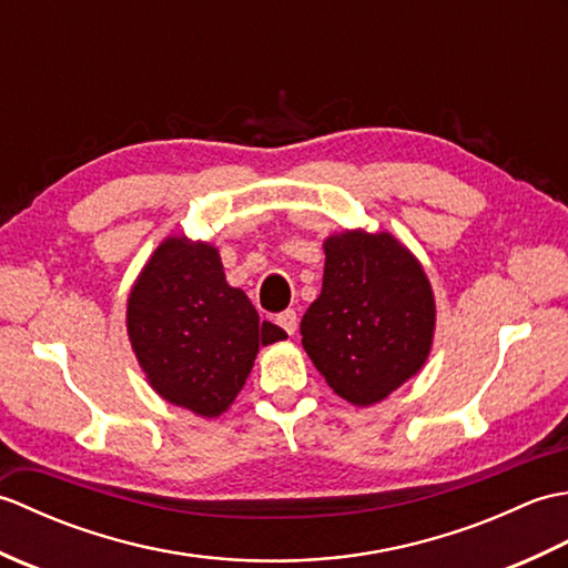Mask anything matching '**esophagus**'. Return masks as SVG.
Here are the masks:
<instances>
[{"label":"esophagus","instance_id":"esophagus-1","mask_svg":"<svg viewBox=\"0 0 568 568\" xmlns=\"http://www.w3.org/2000/svg\"><path fill=\"white\" fill-rule=\"evenodd\" d=\"M275 322L281 324V327L287 334H295V329H297V312L295 310H285V312H281V315H277Z\"/></svg>","mask_w":568,"mask_h":568}]
</instances>
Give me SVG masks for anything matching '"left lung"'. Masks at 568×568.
Listing matches in <instances>:
<instances>
[{"label":"left lung","instance_id":"1","mask_svg":"<svg viewBox=\"0 0 568 568\" xmlns=\"http://www.w3.org/2000/svg\"><path fill=\"white\" fill-rule=\"evenodd\" d=\"M322 293L300 322L303 346L329 388L373 405L415 376L434 336V297L422 265L390 234L324 241Z\"/></svg>","mask_w":568,"mask_h":568}]
</instances>
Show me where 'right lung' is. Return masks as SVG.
Returning <instances> with one entry per match:
<instances>
[{
    "label": "right lung",
    "mask_w": 568,
    "mask_h": 568,
    "mask_svg": "<svg viewBox=\"0 0 568 568\" xmlns=\"http://www.w3.org/2000/svg\"><path fill=\"white\" fill-rule=\"evenodd\" d=\"M126 327L153 390L202 417L234 403L258 346L287 336L226 283L214 246L185 236L155 248L129 295Z\"/></svg>",
    "instance_id": "add662e5"
}]
</instances>
